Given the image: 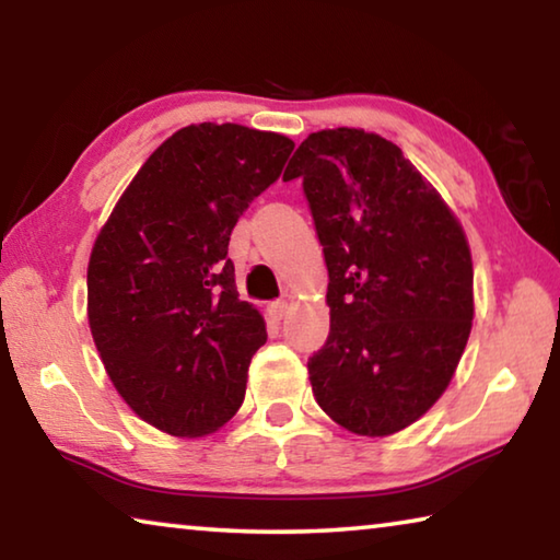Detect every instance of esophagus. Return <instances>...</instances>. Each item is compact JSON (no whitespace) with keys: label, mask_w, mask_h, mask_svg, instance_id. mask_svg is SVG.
I'll return each instance as SVG.
<instances>
[{"label":"esophagus","mask_w":560,"mask_h":560,"mask_svg":"<svg viewBox=\"0 0 560 560\" xmlns=\"http://www.w3.org/2000/svg\"><path fill=\"white\" fill-rule=\"evenodd\" d=\"M287 311H289V303L287 301H273L271 306H269V316L273 320H281L283 316H287Z\"/></svg>","instance_id":"34e87169"}]
</instances>
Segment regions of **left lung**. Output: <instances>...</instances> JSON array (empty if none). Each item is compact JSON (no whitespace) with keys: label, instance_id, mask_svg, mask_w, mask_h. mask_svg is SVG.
Here are the masks:
<instances>
[{"label":"left lung","instance_id":"1","mask_svg":"<svg viewBox=\"0 0 560 560\" xmlns=\"http://www.w3.org/2000/svg\"><path fill=\"white\" fill-rule=\"evenodd\" d=\"M296 177L328 267L330 330L308 358L316 402L355 434L400 432L447 390L467 346V236L438 189L375 132H311L283 173Z\"/></svg>","mask_w":560,"mask_h":560}]
</instances>
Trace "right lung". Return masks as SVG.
<instances>
[{"label":"right lung","mask_w":560,"mask_h":560,"mask_svg":"<svg viewBox=\"0 0 560 560\" xmlns=\"http://www.w3.org/2000/svg\"><path fill=\"white\" fill-rule=\"evenodd\" d=\"M293 140L197 122L138 170L89 261V326L130 410L202 438L240 410L267 326L226 257L242 212L277 183Z\"/></svg>","instance_id":"1"}]
</instances>
